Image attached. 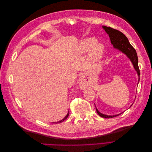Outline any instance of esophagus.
<instances>
[{"label": "esophagus", "instance_id": "1", "mask_svg": "<svg viewBox=\"0 0 152 152\" xmlns=\"http://www.w3.org/2000/svg\"><path fill=\"white\" fill-rule=\"evenodd\" d=\"M84 86V83H82V86Z\"/></svg>", "mask_w": 152, "mask_h": 152}]
</instances>
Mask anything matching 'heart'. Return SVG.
Masks as SVG:
<instances>
[{"instance_id": "heart-1", "label": "heart", "mask_w": 152, "mask_h": 152, "mask_svg": "<svg viewBox=\"0 0 152 152\" xmlns=\"http://www.w3.org/2000/svg\"><path fill=\"white\" fill-rule=\"evenodd\" d=\"M98 39L96 37H89L85 39L80 43L79 50L80 53L84 54L89 52L91 50V58L97 60L101 58L104 53V45L100 43H98Z\"/></svg>"}]
</instances>
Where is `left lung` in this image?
I'll list each match as a JSON object with an SVG mask.
<instances>
[{"instance_id": "1", "label": "left lung", "mask_w": 152, "mask_h": 152, "mask_svg": "<svg viewBox=\"0 0 152 152\" xmlns=\"http://www.w3.org/2000/svg\"><path fill=\"white\" fill-rule=\"evenodd\" d=\"M103 28L106 31V32L108 34L111 42L113 44L114 48L118 49L120 50L121 51L126 54L127 56L130 59L132 63L133 64V66L135 68L136 71L139 77V80L140 79V70L138 66V59H137V55L135 49L133 48L131 44L129 42L126 36L122 34L121 31H118L116 29H114L111 28V27H107L103 26ZM139 83V82H138ZM96 112L98 113L99 115L103 118H112L118 116L120 114L115 115H107L102 114L100 113L98 109L96 108Z\"/></svg>"}]
</instances>
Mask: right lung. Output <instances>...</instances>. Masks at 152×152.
Wrapping results in <instances>:
<instances>
[{
    "label": "right lung",
    "instance_id": "obj_1",
    "mask_svg": "<svg viewBox=\"0 0 152 152\" xmlns=\"http://www.w3.org/2000/svg\"><path fill=\"white\" fill-rule=\"evenodd\" d=\"M68 115H69V112H68V113H67V115H66V117H65V118H64L63 119H62V120L61 121H59V122H53V124H58V123H60V122H63L64 121H65V120H66V119L68 118Z\"/></svg>",
    "mask_w": 152,
    "mask_h": 152
}]
</instances>
